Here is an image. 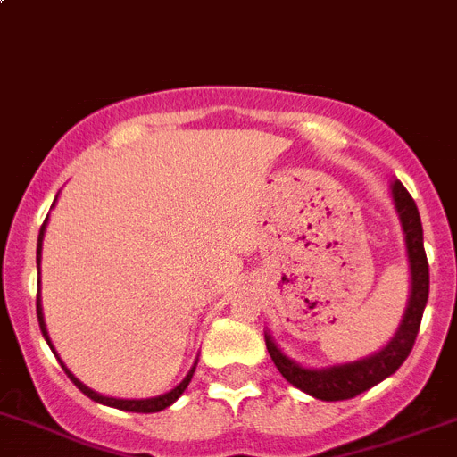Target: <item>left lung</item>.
I'll return each mask as SVG.
<instances>
[{
    "instance_id": "8db88e82",
    "label": "left lung",
    "mask_w": 457,
    "mask_h": 457,
    "mask_svg": "<svg viewBox=\"0 0 457 457\" xmlns=\"http://www.w3.org/2000/svg\"><path fill=\"white\" fill-rule=\"evenodd\" d=\"M392 195L403 225V234H405L410 279H412L410 285L412 287H410L408 307H405L401 326H398L396 335L387 341V346L364 357V360L348 361V364H337V367L328 369H305L279 351L269 332L264 335L270 360L275 361V367L282 373V378L291 382L294 387H298L300 392L320 398V401H346V398L367 392L373 385L396 373V369L401 367L405 357L410 355V351H412L414 339L419 335L430 287L428 259H426V250H423V228L421 219H419V209L408 188L403 187L401 182H394Z\"/></svg>"
}]
</instances>
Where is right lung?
Returning <instances> with one entry per match:
<instances>
[{
	"instance_id": "right-lung-1",
	"label": "right lung",
	"mask_w": 457,
	"mask_h": 457,
	"mask_svg": "<svg viewBox=\"0 0 457 457\" xmlns=\"http://www.w3.org/2000/svg\"><path fill=\"white\" fill-rule=\"evenodd\" d=\"M54 203H56V200H54ZM52 207H54V204H52ZM45 228H47V219H45L43 228H40V234H38V250H36V262H38V285H40V250H43ZM36 314H38L40 332H43V337H45V339H47L49 348H52V351H54V346H52V341H49L47 328H45L43 305H40V289H38V300H36ZM54 355H56V351H54ZM56 357H59V355H56ZM59 361H61V357H59ZM195 364H198V361H195ZM195 364H193L191 371L187 373V378H184V380L179 382V385H178V387H175V389H170V392L162 394V396H154V398H138V401H137V398H111V396H102V394L93 392V389L86 387L84 382L77 380V378L68 371V367H65L63 361H61V367H63V371L68 373V378H70V380H72V382H75L77 389H79L81 394H86V396L93 398V401H96V403H102V405H109V408L127 410V412H143V414H147V412H162V410H166L168 405H172V403L178 401V398L182 396V394H184V389L188 387V382H191L193 371H195Z\"/></svg>"
}]
</instances>
